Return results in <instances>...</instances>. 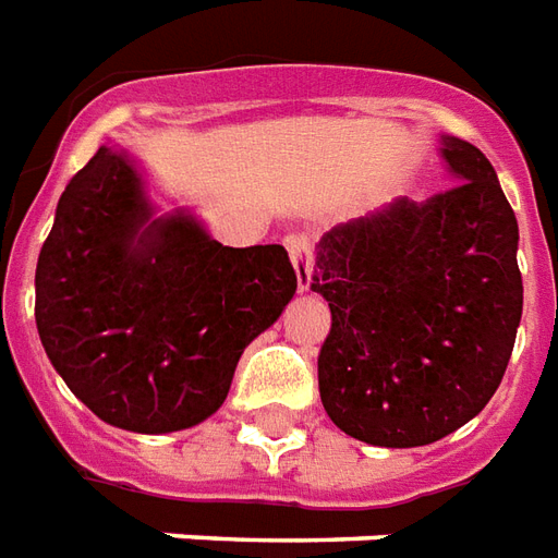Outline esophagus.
I'll list each match as a JSON object with an SVG mask.
<instances>
[{
    "label": "esophagus",
    "mask_w": 558,
    "mask_h": 558,
    "mask_svg": "<svg viewBox=\"0 0 558 558\" xmlns=\"http://www.w3.org/2000/svg\"><path fill=\"white\" fill-rule=\"evenodd\" d=\"M287 251H290L292 266L299 275V290L311 292L313 283V245L307 236H290L287 239Z\"/></svg>",
    "instance_id": "1"
}]
</instances>
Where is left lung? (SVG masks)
I'll use <instances>...</instances> for the list:
<instances>
[{
    "mask_svg": "<svg viewBox=\"0 0 558 558\" xmlns=\"http://www.w3.org/2000/svg\"><path fill=\"white\" fill-rule=\"evenodd\" d=\"M456 183L328 230L311 290L331 307L319 396L363 444L426 447L497 393L523 313L518 218L485 153L440 135Z\"/></svg>",
    "mask_w": 558,
    "mask_h": 558,
    "instance_id": "8db88e82",
    "label": "left lung"
}]
</instances>
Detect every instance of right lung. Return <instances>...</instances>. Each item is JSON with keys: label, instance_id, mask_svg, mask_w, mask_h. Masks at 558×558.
Returning <instances> with one entry per match:
<instances>
[{"label": "right lung", "instance_id": "1", "mask_svg": "<svg viewBox=\"0 0 558 558\" xmlns=\"http://www.w3.org/2000/svg\"><path fill=\"white\" fill-rule=\"evenodd\" d=\"M299 278L283 245L227 247L192 213L156 216L142 171L100 147L59 197L35 271L47 357L109 426L204 423Z\"/></svg>", "mask_w": 558, "mask_h": 558}]
</instances>
